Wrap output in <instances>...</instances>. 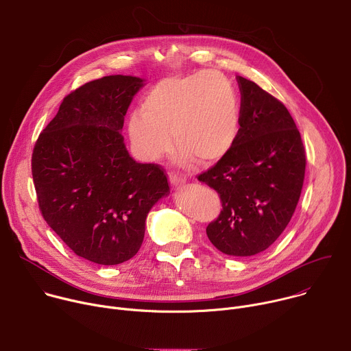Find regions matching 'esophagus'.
Instances as JSON below:
<instances>
[{"label":"esophagus","mask_w":351,"mask_h":351,"mask_svg":"<svg viewBox=\"0 0 351 351\" xmlns=\"http://www.w3.org/2000/svg\"><path fill=\"white\" fill-rule=\"evenodd\" d=\"M169 182H171V184H172V186L178 187V186H182V184L186 182V179H184L183 176L178 175V173L171 172V173H169Z\"/></svg>","instance_id":"1"}]
</instances>
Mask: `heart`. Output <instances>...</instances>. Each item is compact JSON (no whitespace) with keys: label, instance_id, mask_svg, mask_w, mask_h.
Returning a JSON list of instances; mask_svg holds the SVG:
<instances>
[{"label":"heart","instance_id":"1","mask_svg":"<svg viewBox=\"0 0 351 351\" xmlns=\"http://www.w3.org/2000/svg\"><path fill=\"white\" fill-rule=\"evenodd\" d=\"M128 121L129 138L147 160L168 153L172 137L182 162L211 165L233 147L240 129L237 93L219 72L202 71L162 79Z\"/></svg>","mask_w":351,"mask_h":351}]
</instances>
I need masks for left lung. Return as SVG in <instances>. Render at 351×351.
<instances>
[{"instance_id": "8db88e82", "label": "left lung", "mask_w": 351, "mask_h": 351, "mask_svg": "<svg viewBox=\"0 0 351 351\" xmlns=\"http://www.w3.org/2000/svg\"><path fill=\"white\" fill-rule=\"evenodd\" d=\"M240 129L230 152L199 173L221 197L222 210L207 226L223 254L256 256L286 229L302 194L306 152L295 123L278 98L237 76Z\"/></svg>"}]
</instances>
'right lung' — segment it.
I'll list each match as a JSON object with an SVG mask.
<instances>
[{"label": "right lung", "mask_w": 351, "mask_h": 351, "mask_svg": "<svg viewBox=\"0 0 351 351\" xmlns=\"http://www.w3.org/2000/svg\"><path fill=\"white\" fill-rule=\"evenodd\" d=\"M141 87L143 79L123 75L80 86L64 98L33 148L43 218L76 256L99 265L136 256L147 214L169 194L164 169L136 162L121 133Z\"/></svg>", "instance_id": "add662e5"}]
</instances>
